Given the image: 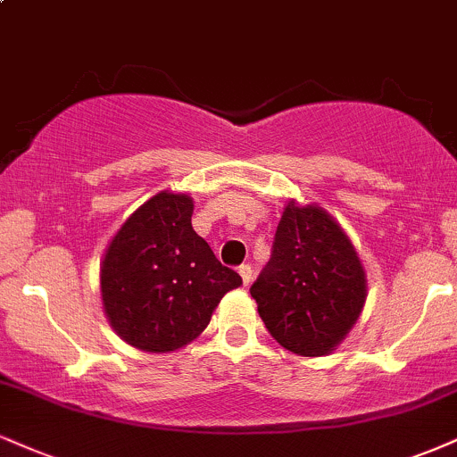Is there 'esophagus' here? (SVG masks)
<instances>
[{
  "label": "esophagus",
  "mask_w": 457,
  "mask_h": 457,
  "mask_svg": "<svg viewBox=\"0 0 457 457\" xmlns=\"http://www.w3.org/2000/svg\"><path fill=\"white\" fill-rule=\"evenodd\" d=\"M238 274H240V278H243V285L246 287V285H249V283H251V278H253V270H251V266H240Z\"/></svg>",
  "instance_id": "34e87169"
}]
</instances>
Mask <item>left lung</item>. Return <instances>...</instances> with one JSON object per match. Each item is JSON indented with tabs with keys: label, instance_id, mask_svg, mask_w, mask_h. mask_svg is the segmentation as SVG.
<instances>
[{
	"label": "left lung",
	"instance_id": "obj_1",
	"mask_svg": "<svg viewBox=\"0 0 457 457\" xmlns=\"http://www.w3.org/2000/svg\"><path fill=\"white\" fill-rule=\"evenodd\" d=\"M251 295L281 347L321 357L343 343L361 315L368 295L364 263L326 208L289 200L270 262Z\"/></svg>",
	"mask_w": 457,
	"mask_h": 457
}]
</instances>
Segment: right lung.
I'll return each instance as SVG.
<instances>
[{
    "label": "right lung",
    "mask_w": 457,
    "mask_h": 457,
    "mask_svg": "<svg viewBox=\"0 0 457 457\" xmlns=\"http://www.w3.org/2000/svg\"><path fill=\"white\" fill-rule=\"evenodd\" d=\"M194 200L159 191L125 219L100 263L108 323L131 347L170 353L204 332L243 278L191 228Z\"/></svg>",
    "instance_id": "right-lung-1"
}]
</instances>
